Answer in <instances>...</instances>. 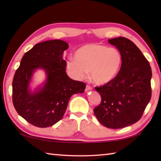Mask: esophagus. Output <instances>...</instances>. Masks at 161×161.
I'll return each instance as SVG.
<instances>
[{
  "label": "esophagus",
  "mask_w": 161,
  "mask_h": 161,
  "mask_svg": "<svg viewBox=\"0 0 161 161\" xmlns=\"http://www.w3.org/2000/svg\"><path fill=\"white\" fill-rule=\"evenodd\" d=\"M92 89H93V88H92V87L90 86H88V85H86V88H85V91H91V90H92Z\"/></svg>",
  "instance_id": "obj_1"
}]
</instances>
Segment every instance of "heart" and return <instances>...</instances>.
Masks as SVG:
<instances>
[{
    "instance_id": "b5f03b06",
    "label": "heart",
    "mask_w": 161,
    "mask_h": 161,
    "mask_svg": "<svg viewBox=\"0 0 161 161\" xmlns=\"http://www.w3.org/2000/svg\"><path fill=\"white\" fill-rule=\"evenodd\" d=\"M122 63V55L115 47L97 43L81 46L75 53V59L66 62V69L76 80L84 78L90 71L91 80L98 85L106 84L117 75Z\"/></svg>"
}]
</instances>
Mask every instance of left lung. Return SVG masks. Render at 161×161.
I'll return each mask as SVG.
<instances>
[{
  "label": "left lung",
  "mask_w": 161,
  "mask_h": 161,
  "mask_svg": "<svg viewBox=\"0 0 161 161\" xmlns=\"http://www.w3.org/2000/svg\"><path fill=\"white\" fill-rule=\"evenodd\" d=\"M108 41L121 54V68L110 82L95 87L102 101L94 108V114L106 127L120 129L142 117L152 96V68L131 40L120 36Z\"/></svg>",
  "instance_id": "8db88e82"
}]
</instances>
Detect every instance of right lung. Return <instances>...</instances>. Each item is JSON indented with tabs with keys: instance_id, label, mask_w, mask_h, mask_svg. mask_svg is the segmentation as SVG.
<instances>
[{
	"instance_id": "1",
	"label": "right lung",
	"mask_w": 161,
	"mask_h": 161,
	"mask_svg": "<svg viewBox=\"0 0 161 161\" xmlns=\"http://www.w3.org/2000/svg\"><path fill=\"white\" fill-rule=\"evenodd\" d=\"M68 44L62 40H48L36 43L25 53L12 81V101L19 115L34 126L48 127L56 124L66 112L70 98L84 93L86 84L72 80L66 73L63 59ZM44 70L45 81L32 92L33 74Z\"/></svg>"
}]
</instances>
